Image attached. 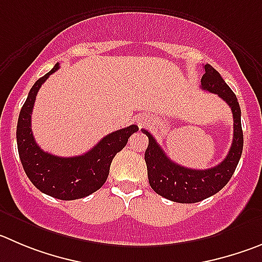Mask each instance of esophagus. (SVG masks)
Listing matches in <instances>:
<instances>
[{
	"label": "esophagus",
	"mask_w": 262,
	"mask_h": 262,
	"mask_svg": "<svg viewBox=\"0 0 262 262\" xmlns=\"http://www.w3.org/2000/svg\"><path fill=\"white\" fill-rule=\"evenodd\" d=\"M136 120H137V125H138L139 128H142V126H145L146 124H147V117L146 116H138Z\"/></svg>",
	"instance_id": "obj_1"
}]
</instances>
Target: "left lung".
Wrapping results in <instances>:
<instances>
[{
  "label": "left lung",
  "instance_id": "left-lung-1",
  "mask_svg": "<svg viewBox=\"0 0 262 262\" xmlns=\"http://www.w3.org/2000/svg\"><path fill=\"white\" fill-rule=\"evenodd\" d=\"M204 71L200 80L202 89L222 98L230 106L234 119L233 143L226 158L219 165L209 169H191L178 165L165 155L155 138L142 129L148 137L145 152L148 183L156 194L176 203H198L217 194L234 174L243 151L241 107L236 95L211 64H205Z\"/></svg>",
  "mask_w": 262,
  "mask_h": 262
}]
</instances>
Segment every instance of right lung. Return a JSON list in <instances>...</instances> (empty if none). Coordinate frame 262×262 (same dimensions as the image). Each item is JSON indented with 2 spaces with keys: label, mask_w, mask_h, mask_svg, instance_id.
I'll return each instance as SVG.
<instances>
[{
  "label": "right lung",
  "mask_w": 262,
  "mask_h": 262,
  "mask_svg": "<svg viewBox=\"0 0 262 262\" xmlns=\"http://www.w3.org/2000/svg\"><path fill=\"white\" fill-rule=\"evenodd\" d=\"M58 68L59 64L54 66L29 90L19 114L16 142L24 172L40 191L60 200H75L88 196L103 186L112 159L125 147L129 137L138 130V126L130 125L107 134L97 146L80 156L59 158L41 150L32 134V110L41 85Z\"/></svg>",
  "instance_id": "right-lung-1"
}]
</instances>
